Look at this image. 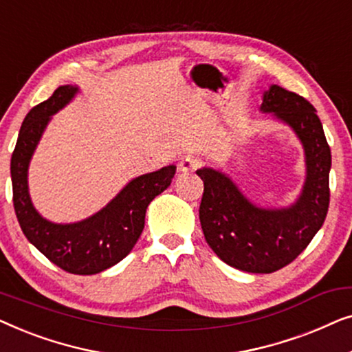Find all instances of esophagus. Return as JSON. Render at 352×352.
I'll list each match as a JSON object with an SVG mask.
<instances>
[{"label":"esophagus","instance_id":"1","mask_svg":"<svg viewBox=\"0 0 352 352\" xmlns=\"http://www.w3.org/2000/svg\"><path fill=\"white\" fill-rule=\"evenodd\" d=\"M199 165H200L199 158H195V157H184V158H181L179 163H177V170H179L181 173H190V171L197 170V168H199Z\"/></svg>","mask_w":352,"mask_h":352}]
</instances>
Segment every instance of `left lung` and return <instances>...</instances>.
<instances>
[{
	"instance_id": "1",
	"label": "left lung",
	"mask_w": 352,
	"mask_h": 352,
	"mask_svg": "<svg viewBox=\"0 0 352 352\" xmlns=\"http://www.w3.org/2000/svg\"><path fill=\"white\" fill-rule=\"evenodd\" d=\"M285 123L305 151L306 179L288 206L253 204L226 173L205 166L200 224L206 243L226 264L245 272L271 274L290 264L319 232L329 211L331 153L316 109L305 98L271 85L259 107Z\"/></svg>"
}]
</instances>
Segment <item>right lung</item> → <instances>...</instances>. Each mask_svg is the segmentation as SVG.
<instances>
[{"label": "right lung", "mask_w": 352, "mask_h": 352, "mask_svg": "<svg viewBox=\"0 0 352 352\" xmlns=\"http://www.w3.org/2000/svg\"><path fill=\"white\" fill-rule=\"evenodd\" d=\"M78 93L76 85L59 86L27 113L11 157L12 200L22 232L33 247L64 271L91 276L115 266L131 252L144 229L148 204L171 184L176 166L134 177L102 210L78 223L59 224L43 218L28 192V166L52 115Z\"/></svg>", "instance_id": "1"}]
</instances>
